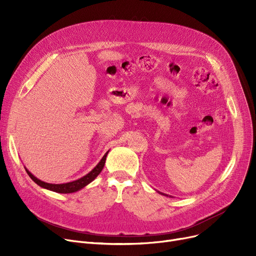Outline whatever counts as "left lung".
<instances>
[{
	"mask_svg": "<svg viewBox=\"0 0 256 256\" xmlns=\"http://www.w3.org/2000/svg\"><path fill=\"white\" fill-rule=\"evenodd\" d=\"M160 194H163V193H160ZM163 195H166V194H163ZM166 196H168V195H166Z\"/></svg>",
	"mask_w": 256,
	"mask_h": 256,
	"instance_id": "8db88e82",
	"label": "left lung"
}]
</instances>
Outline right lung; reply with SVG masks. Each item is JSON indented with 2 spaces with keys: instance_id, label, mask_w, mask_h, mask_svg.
<instances>
[{
  "instance_id": "add662e5",
  "label": "right lung",
  "mask_w": 256,
  "mask_h": 256,
  "mask_svg": "<svg viewBox=\"0 0 256 256\" xmlns=\"http://www.w3.org/2000/svg\"><path fill=\"white\" fill-rule=\"evenodd\" d=\"M108 152H106L104 154V156L100 160V162L96 167H94L88 174H86L85 176L80 178L76 180L70 182H66V184H48V182H44L42 180H38L37 178H35L28 169H26V173H28V176L31 178V180H33L34 182H36L38 186H40L42 188H44V189H46V190H50V191H52V192H57V193H63V194L74 193V192H76L80 189H83L84 186H86L88 184H90L92 180L96 178V176L102 172V170L104 166V162H106V158Z\"/></svg>"
}]
</instances>
